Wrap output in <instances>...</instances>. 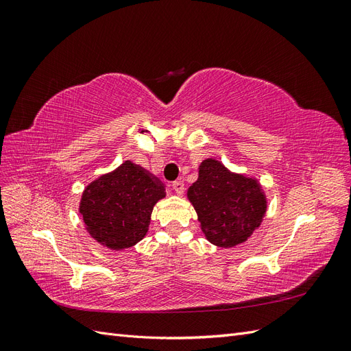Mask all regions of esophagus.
Masks as SVG:
<instances>
[{"instance_id": "esophagus-1", "label": "esophagus", "mask_w": 351, "mask_h": 351, "mask_svg": "<svg viewBox=\"0 0 351 351\" xmlns=\"http://www.w3.org/2000/svg\"><path fill=\"white\" fill-rule=\"evenodd\" d=\"M173 189L177 195H182L184 192V183L182 180H176V182H173Z\"/></svg>"}]
</instances>
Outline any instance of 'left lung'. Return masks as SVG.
<instances>
[{
  "label": "left lung",
  "mask_w": 351,
  "mask_h": 351,
  "mask_svg": "<svg viewBox=\"0 0 351 351\" xmlns=\"http://www.w3.org/2000/svg\"><path fill=\"white\" fill-rule=\"evenodd\" d=\"M187 196L206 239L221 247L247 240L267 210L261 186L244 176L231 174L215 159L200 164L197 182L190 186Z\"/></svg>",
  "instance_id": "8db88e82"
}]
</instances>
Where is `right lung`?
Segmentation results:
<instances>
[{
  "instance_id": "obj_1",
  "label": "right lung",
  "mask_w": 351,
  "mask_h": 351,
  "mask_svg": "<svg viewBox=\"0 0 351 351\" xmlns=\"http://www.w3.org/2000/svg\"><path fill=\"white\" fill-rule=\"evenodd\" d=\"M164 196L158 178L125 161L84 189L80 214L95 240L114 250L127 249L145 237L154 205Z\"/></svg>"
}]
</instances>
